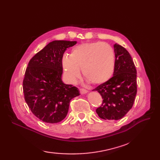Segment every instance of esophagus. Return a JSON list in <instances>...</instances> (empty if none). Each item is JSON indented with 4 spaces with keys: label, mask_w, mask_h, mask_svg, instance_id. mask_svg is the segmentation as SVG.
Wrapping results in <instances>:
<instances>
[{
    "label": "esophagus",
    "mask_w": 160,
    "mask_h": 160,
    "mask_svg": "<svg viewBox=\"0 0 160 160\" xmlns=\"http://www.w3.org/2000/svg\"><path fill=\"white\" fill-rule=\"evenodd\" d=\"M79 91H80V93L81 95H84V94L88 93V90H86L85 89H80Z\"/></svg>",
    "instance_id": "34e87169"
}]
</instances>
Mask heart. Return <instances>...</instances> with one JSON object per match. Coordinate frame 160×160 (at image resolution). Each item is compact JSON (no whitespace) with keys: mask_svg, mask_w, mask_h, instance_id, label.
Here are the masks:
<instances>
[{"mask_svg":"<svg viewBox=\"0 0 160 160\" xmlns=\"http://www.w3.org/2000/svg\"><path fill=\"white\" fill-rule=\"evenodd\" d=\"M61 64L64 73L71 83H75L81 75L95 85L103 84L112 77L115 65L113 47L101 42H87L72 49L70 56L64 55Z\"/></svg>","mask_w":160,"mask_h":160,"instance_id":"obj_1","label":"heart"}]
</instances>
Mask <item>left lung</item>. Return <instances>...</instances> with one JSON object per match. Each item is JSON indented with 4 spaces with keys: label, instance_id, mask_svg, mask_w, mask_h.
<instances>
[{
    "label": "left lung",
    "instance_id": "8db88e82",
    "mask_svg": "<svg viewBox=\"0 0 160 160\" xmlns=\"http://www.w3.org/2000/svg\"><path fill=\"white\" fill-rule=\"evenodd\" d=\"M115 65L113 76L93 91L103 99L96 109L103 119L119 120L132 109L137 93V71L129 52L117 43L113 45Z\"/></svg>",
    "mask_w": 160,
    "mask_h": 160
}]
</instances>
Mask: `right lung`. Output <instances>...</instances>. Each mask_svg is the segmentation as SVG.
<instances>
[{"mask_svg":"<svg viewBox=\"0 0 160 160\" xmlns=\"http://www.w3.org/2000/svg\"><path fill=\"white\" fill-rule=\"evenodd\" d=\"M77 41H53L30 60L23 80L25 99L32 113L43 122L56 123L67 115L70 101L79 91L62 81L61 59Z\"/></svg>","mask_w":160,"mask_h":160,"instance_id":"add662e5","label":"right lung"}]
</instances>
